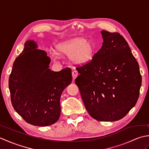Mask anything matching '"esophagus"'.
Wrapping results in <instances>:
<instances>
[{
	"instance_id": "esophagus-1",
	"label": "esophagus",
	"mask_w": 149,
	"mask_h": 149,
	"mask_svg": "<svg viewBox=\"0 0 149 149\" xmlns=\"http://www.w3.org/2000/svg\"><path fill=\"white\" fill-rule=\"evenodd\" d=\"M77 75H78V73H77V71L74 70V71L72 72V77H73V79L74 80L77 77Z\"/></svg>"
}]
</instances>
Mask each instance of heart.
<instances>
[{
  "mask_svg": "<svg viewBox=\"0 0 149 149\" xmlns=\"http://www.w3.org/2000/svg\"><path fill=\"white\" fill-rule=\"evenodd\" d=\"M56 48L60 55L69 56L70 61L77 66L89 63L94 55L92 43L82 38L61 42L56 45Z\"/></svg>",
  "mask_w": 149,
  "mask_h": 149,
  "instance_id": "obj_1",
  "label": "heart"
}]
</instances>
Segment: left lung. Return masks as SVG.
<instances>
[{"mask_svg": "<svg viewBox=\"0 0 149 149\" xmlns=\"http://www.w3.org/2000/svg\"><path fill=\"white\" fill-rule=\"evenodd\" d=\"M101 49L89 63L77 68L75 84L85 107L98 121L122 118L139 97L141 76L127 42L118 33L101 31Z\"/></svg>", "mask_w": 149, "mask_h": 149, "instance_id": "8db88e82", "label": "left lung"}]
</instances>
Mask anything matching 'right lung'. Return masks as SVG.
<instances>
[{
	"instance_id": "right-lung-1",
	"label": "right lung",
	"mask_w": 149,
	"mask_h": 149,
	"mask_svg": "<svg viewBox=\"0 0 149 149\" xmlns=\"http://www.w3.org/2000/svg\"><path fill=\"white\" fill-rule=\"evenodd\" d=\"M50 61L45 51L38 49L36 42L27 40L9 75L12 106L31 125L43 127L58 121L61 93L72 83L71 69L52 71Z\"/></svg>"
}]
</instances>
